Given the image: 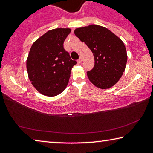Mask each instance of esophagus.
<instances>
[{
    "label": "esophagus",
    "mask_w": 153,
    "mask_h": 153,
    "mask_svg": "<svg viewBox=\"0 0 153 153\" xmlns=\"http://www.w3.org/2000/svg\"><path fill=\"white\" fill-rule=\"evenodd\" d=\"M82 62V57H80L78 60H77V63L78 64H80Z\"/></svg>",
    "instance_id": "34e87169"
}]
</instances>
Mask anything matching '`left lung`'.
Segmentation results:
<instances>
[{"label":"left lung","mask_w":153,"mask_h":153,"mask_svg":"<svg viewBox=\"0 0 153 153\" xmlns=\"http://www.w3.org/2000/svg\"><path fill=\"white\" fill-rule=\"evenodd\" d=\"M74 33L94 55V66L87 72L90 81L101 89L113 86L122 76L128 60L123 41L107 28L94 24L77 28Z\"/></svg>","instance_id":"obj_1"}]
</instances>
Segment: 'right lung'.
Wrapping results in <instances>:
<instances>
[{"label": "right lung", "mask_w": 153, "mask_h": 153, "mask_svg": "<svg viewBox=\"0 0 153 153\" xmlns=\"http://www.w3.org/2000/svg\"><path fill=\"white\" fill-rule=\"evenodd\" d=\"M69 28H56L38 38L26 61L28 77L38 92L55 97L66 88L72 67L77 63L63 48Z\"/></svg>", "instance_id": "add662e5"}]
</instances>
